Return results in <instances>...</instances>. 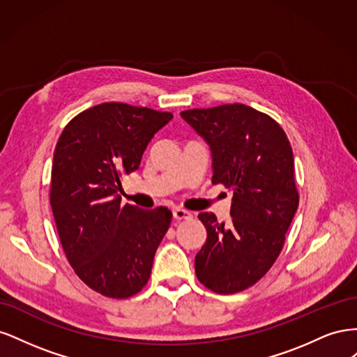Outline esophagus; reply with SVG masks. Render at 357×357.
<instances>
[{
    "label": "esophagus",
    "instance_id": "obj_1",
    "mask_svg": "<svg viewBox=\"0 0 357 357\" xmlns=\"http://www.w3.org/2000/svg\"><path fill=\"white\" fill-rule=\"evenodd\" d=\"M172 215H174L176 220H189L192 219V213L188 210H183V208H176L172 210Z\"/></svg>",
    "mask_w": 357,
    "mask_h": 357
}]
</instances>
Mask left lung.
Masks as SVG:
<instances>
[{
    "instance_id": "8db88e82",
    "label": "left lung",
    "mask_w": 357,
    "mask_h": 357,
    "mask_svg": "<svg viewBox=\"0 0 357 357\" xmlns=\"http://www.w3.org/2000/svg\"><path fill=\"white\" fill-rule=\"evenodd\" d=\"M180 116L210 146L211 181L234 190L228 225L213 213L198 215L207 240L195 256V273L215 294H236L257 283L282 252L299 204L294 152L273 117L244 104Z\"/></svg>"
}]
</instances>
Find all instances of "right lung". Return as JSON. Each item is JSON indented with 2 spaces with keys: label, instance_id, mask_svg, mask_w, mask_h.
Here are the masks:
<instances>
[{
  "label": "right lung",
  "instance_id": "1",
  "mask_svg": "<svg viewBox=\"0 0 357 357\" xmlns=\"http://www.w3.org/2000/svg\"><path fill=\"white\" fill-rule=\"evenodd\" d=\"M168 112L104 102L71 119L52 164L50 205L70 265L98 294L123 299L142 290L172 213L122 205V176L138 169Z\"/></svg>",
  "mask_w": 357,
  "mask_h": 357
}]
</instances>
